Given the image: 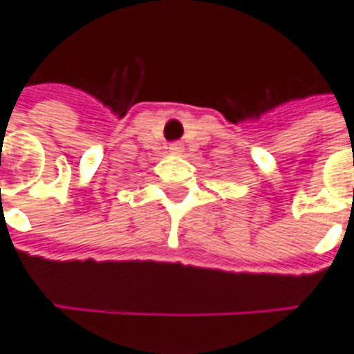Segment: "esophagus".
I'll return each instance as SVG.
<instances>
[{
    "instance_id": "obj_1",
    "label": "esophagus",
    "mask_w": 354,
    "mask_h": 354,
    "mask_svg": "<svg viewBox=\"0 0 354 354\" xmlns=\"http://www.w3.org/2000/svg\"><path fill=\"white\" fill-rule=\"evenodd\" d=\"M168 151H170L172 154H182L184 153V147H182L180 142H172V145L168 147Z\"/></svg>"
}]
</instances>
